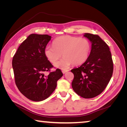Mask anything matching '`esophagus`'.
Returning <instances> with one entry per match:
<instances>
[{
  "mask_svg": "<svg viewBox=\"0 0 127 127\" xmlns=\"http://www.w3.org/2000/svg\"><path fill=\"white\" fill-rule=\"evenodd\" d=\"M69 70H62V73H63V74H65L66 72H67Z\"/></svg>",
  "mask_w": 127,
  "mask_h": 127,
  "instance_id": "obj_1",
  "label": "esophagus"
}]
</instances>
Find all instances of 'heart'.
Listing matches in <instances>:
<instances>
[{
	"label": "heart",
	"mask_w": 127,
	"mask_h": 127,
	"mask_svg": "<svg viewBox=\"0 0 127 127\" xmlns=\"http://www.w3.org/2000/svg\"><path fill=\"white\" fill-rule=\"evenodd\" d=\"M91 45L85 38L69 35L62 36L55 38L53 45H47L44 54L49 61L55 63L62 55L64 57L54 64L56 68L65 70L71 64L81 65L89 57Z\"/></svg>",
	"instance_id": "1"
}]
</instances>
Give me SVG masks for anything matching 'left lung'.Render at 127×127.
<instances>
[{
	"label": "left lung",
	"mask_w": 127,
	"mask_h": 127,
	"mask_svg": "<svg viewBox=\"0 0 127 127\" xmlns=\"http://www.w3.org/2000/svg\"><path fill=\"white\" fill-rule=\"evenodd\" d=\"M84 37L91 42V50L87 61L71 72L72 83L76 93L85 98L100 95L105 89L112 77L113 62L110 49L99 36L86 33Z\"/></svg>",
	"instance_id": "1"
}]
</instances>
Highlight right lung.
I'll return each instance as SVG.
<instances>
[{"label":"right lung","instance_id":"1","mask_svg":"<svg viewBox=\"0 0 127 127\" xmlns=\"http://www.w3.org/2000/svg\"><path fill=\"white\" fill-rule=\"evenodd\" d=\"M51 37L48 35L31 34L20 45L13 58L17 87L25 97L33 101L49 97L55 90L58 80L63 76L59 69L48 76L44 74L53 67L44 54Z\"/></svg>","mask_w":127,"mask_h":127}]
</instances>
